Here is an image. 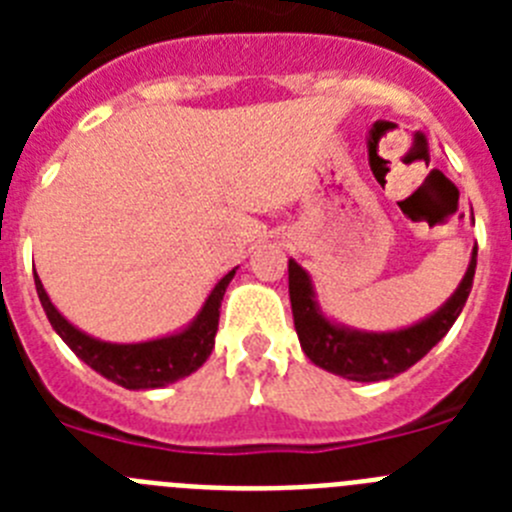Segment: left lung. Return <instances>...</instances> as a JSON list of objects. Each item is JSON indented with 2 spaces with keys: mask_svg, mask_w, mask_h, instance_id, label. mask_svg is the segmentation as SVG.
<instances>
[{
  "mask_svg": "<svg viewBox=\"0 0 512 512\" xmlns=\"http://www.w3.org/2000/svg\"><path fill=\"white\" fill-rule=\"evenodd\" d=\"M474 269H477V246L472 248L464 279L436 312L408 328L374 333V330H356L330 320L320 310L310 274L295 259H289V302H292L302 351L315 366L351 382H382L408 372L456 323L472 292Z\"/></svg>",
  "mask_w": 512,
  "mask_h": 512,
  "instance_id": "left-lung-1",
  "label": "left lung"
}]
</instances>
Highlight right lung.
Wrapping results in <instances>:
<instances>
[{
    "label": "right lung",
    "instance_id": "1",
    "mask_svg": "<svg viewBox=\"0 0 512 512\" xmlns=\"http://www.w3.org/2000/svg\"><path fill=\"white\" fill-rule=\"evenodd\" d=\"M235 269L228 271L212 287L205 305L194 315L192 323L171 333V336L140 343H110L89 336V333L79 330L76 325H71L56 310L38 274H35V289H38L40 305H43L45 315L51 320L53 330L84 364L92 366L94 372L102 374L110 382L120 384L125 390H158V387L174 384L179 379L189 377L192 372H197L207 361V356L212 354L217 320H220V302H223L230 279L235 277Z\"/></svg>",
    "mask_w": 512,
    "mask_h": 512
}]
</instances>
